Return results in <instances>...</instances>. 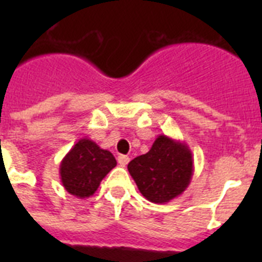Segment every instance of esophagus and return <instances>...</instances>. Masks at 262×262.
Wrapping results in <instances>:
<instances>
[{
	"mask_svg": "<svg viewBox=\"0 0 262 262\" xmlns=\"http://www.w3.org/2000/svg\"><path fill=\"white\" fill-rule=\"evenodd\" d=\"M118 163L122 166H126L127 164L129 163V157L126 156V155H119V156H118Z\"/></svg>",
	"mask_w": 262,
	"mask_h": 262,
	"instance_id": "esophagus-1",
	"label": "esophagus"
}]
</instances>
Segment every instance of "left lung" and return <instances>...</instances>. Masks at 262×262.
Instances as JSON below:
<instances>
[{
	"label": "left lung",
	"mask_w": 262,
	"mask_h": 262,
	"mask_svg": "<svg viewBox=\"0 0 262 262\" xmlns=\"http://www.w3.org/2000/svg\"><path fill=\"white\" fill-rule=\"evenodd\" d=\"M127 169L144 198L154 203H168L189 186L194 160L184 142L159 135L151 149L129 161Z\"/></svg>",
	"instance_id": "8db88e82"
}]
</instances>
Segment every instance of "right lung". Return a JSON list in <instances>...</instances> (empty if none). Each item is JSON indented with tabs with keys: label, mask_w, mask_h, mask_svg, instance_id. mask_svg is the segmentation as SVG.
<instances>
[{
	"label": "right lung",
	"mask_w": 262,
	"mask_h": 262,
	"mask_svg": "<svg viewBox=\"0 0 262 262\" xmlns=\"http://www.w3.org/2000/svg\"><path fill=\"white\" fill-rule=\"evenodd\" d=\"M117 160L110 151L102 149L93 140L80 139L60 163V180L67 191L77 198H89Z\"/></svg>",
	"instance_id": "1"
}]
</instances>
